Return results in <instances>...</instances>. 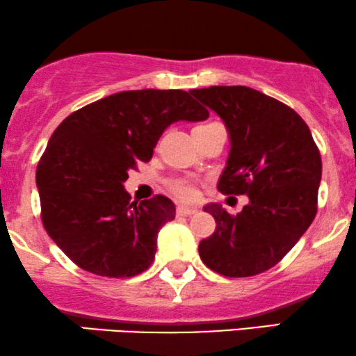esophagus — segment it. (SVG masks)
Wrapping results in <instances>:
<instances>
[{
	"label": "esophagus",
	"instance_id": "esophagus-1",
	"mask_svg": "<svg viewBox=\"0 0 356 356\" xmlns=\"http://www.w3.org/2000/svg\"><path fill=\"white\" fill-rule=\"evenodd\" d=\"M196 211H198V210H196V208H193V207H178L177 208L178 215H183V216H191V215H195Z\"/></svg>",
	"mask_w": 356,
	"mask_h": 356
}]
</instances>
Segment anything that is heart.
<instances>
[{
	"instance_id": "1",
	"label": "heart",
	"mask_w": 356,
	"mask_h": 356,
	"mask_svg": "<svg viewBox=\"0 0 356 356\" xmlns=\"http://www.w3.org/2000/svg\"><path fill=\"white\" fill-rule=\"evenodd\" d=\"M170 191L175 196H178L179 200H185V202H191V200L196 198L198 195V190H196L195 183L190 181V179H171L170 181Z\"/></svg>"
}]
</instances>
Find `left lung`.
<instances>
[{"mask_svg":"<svg viewBox=\"0 0 356 356\" xmlns=\"http://www.w3.org/2000/svg\"><path fill=\"white\" fill-rule=\"evenodd\" d=\"M191 95L227 124L232 149L218 181L223 195H248L229 215L204 207L216 221L200 241V258L223 277H253L293 248L316 215L321 156L310 128L285 103L246 86H210Z\"/></svg>","mask_w":356,"mask_h":356,"instance_id":"left-lung-1","label":"left lung"}]
</instances>
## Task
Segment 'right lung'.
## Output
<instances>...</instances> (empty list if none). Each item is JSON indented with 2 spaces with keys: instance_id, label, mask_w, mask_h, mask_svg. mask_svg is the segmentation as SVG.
Returning <instances> with one entry per match:
<instances>
[{
  "instance_id": "right-lung-1",
  "label": "right lung",
  "mask_w": 356,
  "mask_h": 356,
  "mask_svg": "<svg viewBox=\"0 0 356 356\" xmlns=\"http://www.w3.org/2000/svg\"><path fill=\"white\" fill-rule=\"evenodd\" d=\"M208 115L183 90H135L61 121L38 163L36 186L46 233L71 261L110 278L149 268L158 232L175 220V203L163 195L131 203L123 183L138 161H149L171 123Z\"/></svg>"
}]
</instances>
